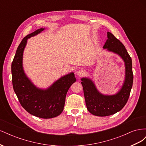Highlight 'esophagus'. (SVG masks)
Here are the masks:
<instances>
[{
	"instance_id": "1",
	"label": "esophagus",
	"mask_w": 146,
	"mask_h": 146,
	"mask_svg": "<svg viewBox=\"0 0 146 146\" xmlns=\"http://www.w3.org/2000/svg\"><path fill=\"white\" fill-rule=\"evenodd\" d=\"M76 74L77 76H78L79 77H81V76H83L84 74H85V71H84V70L83 69H78V70H77Z\"/></svg>"
}]
</instances>
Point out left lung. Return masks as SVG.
<instances>
[{"label": "left lung", "mask_w": 146, "mask_h": 146, "mask_svg": "<svg viewBox=\"0 0 146 146\" xmlns=\"http://www.w3.org/2000/svg\"><path fill=\"white\" fill-rule=\"evenodd\" d=\"M107 38L103 48L118 55L125 64V79L121 88L115 94L104 95L97 89L91 78H81L88 111L101 117L112 115L123 108L129 99L133 80L132 61L125 46L111 33L107 32Z\"/></svg>", "instance_id": "1"}]
</instances>
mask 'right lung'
Listing matches in <instances>:
<instances>
[{
	"label": "right lung",
	"instance_id": "1",
	"mask_svg": "<svg viewBox=\"0 0 146 146\" xmlns=\"http://www.w3.org/2000/svg\"><path fill=\"white\" fill-rule=\"evenodd\" d=\"M44 29H38L22 40L11 64V74L13 89L22 107L32 115L49 119L62 113L66 94L76 78L74 72H70L60 78L46 89H41L35 86L25 74L23 64V53L27 39Z\"/></svg>",
	"mask_w": 146,
	"mask_h": 146
}]
</instances>
